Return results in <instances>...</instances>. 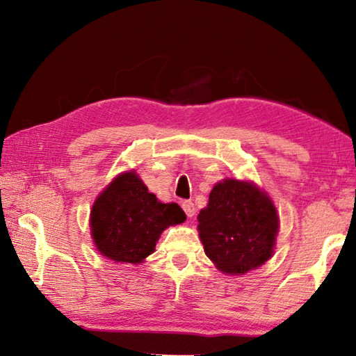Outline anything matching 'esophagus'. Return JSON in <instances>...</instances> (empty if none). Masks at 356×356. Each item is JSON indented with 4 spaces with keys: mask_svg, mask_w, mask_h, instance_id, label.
Here are the masks:
<instances>
[{
    "mask_svg": "<svg viewBox=\"0 0 356 356\" xmlns=\"http://www.w3.org/2000/svg\"><path fill=\"white\" fill-rule=\"evenodd\" d=\"M182 208H184V211H185V214H186L188 218L194 217V214H195V207H194V203H193L191 200L182 202Z\"/></svg>",
    "mask_w": 356,
    "mask_h": 356,
    "instance_id": "obj_1",
    "label": "esophagus"
}]
</instances>
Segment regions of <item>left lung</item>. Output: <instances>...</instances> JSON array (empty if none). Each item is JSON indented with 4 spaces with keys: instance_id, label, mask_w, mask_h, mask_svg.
<instances>
[{
    "instance_id": "obj_1",
    "label": "left lung",
    "mask_w": 356,
    "mask_h": 356,
    "mask_svg": "<svg viewBox=\"0 0 356 356\" xmlns=\"http://www.w3.org/2000/svg\"><path fill=\"white\" fill-rule=\"evenodd\" d=\"M197 220L205 254L223 274L243 275L274 252L280 226L277 209L252 182L225 179L214 185Z\"/></svg>"
}]
</instances>
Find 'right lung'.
I'll return each instance as SVG.
<instances>
[{
    "label": "right lung",
    "instance_id": "right-lung-1",
    "mask_svg": "<svg viewBox=\"0 0 356 356\" xmlns=\"http://www.w3.org/2000/svg\"><path fill=\"white\" fill-rule=\"evenodd\" d=\"M186 216L177 203L159 202L134 171L122 172L96 199L90 214L95 246L116 263H142L161 234Z\"/></svg>",
    "mask_w": 356,
    "mask_h": 356
}]
</instances>
